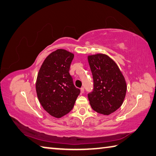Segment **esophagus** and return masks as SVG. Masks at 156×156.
<instances>
[{
    "label": "esophagus",
    "mask_w": 156,
    "mask_h": 156,
    "mask_svg": "<svg viewBox=\"0 0 156 156\" xmlns=\"http://www.w3.org/2000/svg\"><path fill=\"white\" fill-rule=\"evenodd\" d=\"M81 93H83V92H84V88H81Z\"/></svg>",
    "instance_id": "esophagus-1"
}]
</instances>
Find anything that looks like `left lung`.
I'll list each match as a JSON object with an SVG mask.
<instances>
[{
    "label": "left lung",
    "instance_id": "left-lung-1",
    "mask_svg": "<svg viewBox=\"0 0 156 156\" xmlns=\"http://www.w3.org/2000/svg\"><path fill=\"white\" fill-rule=\"evenodd\" d=\"M94 81L93 91L88 94L92 108L109 115L121 107L125 97L127 84L116 62L107 55L88 56Z\"/></svg>",
    "mask_w": 156,
    "mask_h": 156
}]
</instances>
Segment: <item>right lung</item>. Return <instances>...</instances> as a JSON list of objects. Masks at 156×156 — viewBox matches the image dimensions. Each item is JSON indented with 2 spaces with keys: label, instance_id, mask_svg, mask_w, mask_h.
Returning <instances> with one entry per match:
<instances>
[{
  "label": "right lung",
  "instance_id": "obj_1",
  "mask_svg": "<svg viewBox=\"0 0 156 156\" xmlns=\"http://www.w3.org/2000/svg\"><path fill=\"white\" fill-rule=\"evenodd\" d=\"M74 54L57 49L48 55L37 74L35 88L38 100L52 116L61 118L72 110L80 90L69 73Z\"/></svg>",
  "mask_w": 156,
  "mask_h": 156
}]
</instances>
